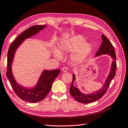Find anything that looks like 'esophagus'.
<instances>
[{
  "mask_svg": "<svg viewBox=\"0 0 128 128\" xmlns=\"http://www.w3.org/2000/svg\"><path fill=\"white\" fill-rule=\"evenodd\" d=\"M62 71L63 72H66L68 71V68H66V67H64V68H62Z\"/></svg>",
  "mask_w": 128,
  "mask_h": 128,
  "instance_id": "obj_1",
  "label": "esophagus"
}]
</instances>
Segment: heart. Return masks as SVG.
Instances as JSON below:
<instances>
[{"label": "heart", "mask_w": 128, "mask_h": 128, "mask_svg": "<svg viewBox=\"0 0 128 128\" xmlns=\"http://www.w3.org/2000/svg\"><path fill=\"white\" fill-rule=\"evenodd\" d=\"M86 41V38L82 35H75L62 40L59 43V50L56 48L53 49V56L60 60L61 53H70L75 51L72 55L71 60L76 64L82 63L90 56L93 50L92 44Z\"/></svg>", "instance_id": "1"}]
</instances>
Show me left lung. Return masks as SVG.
<instances>
[{
    "label": "left lung",
    "mask_w": 128,
    "mask_h": 128,
    "mask_svg": "<svg viewBox=\"0 0 128 128\" xmlns=\"http://www.w3.org/2000/svg\"><path fill=\"white\" fill-rule=\"evenodd\" d=\"M102 41L95 55L96 57H97L101 55L106 54L110 55L112 57V62L110 72L102 88L91 94L82 93L78 88L74 86L73 84L76 80V77L75 74H73V80H72V85L70 88V92L72 96L76 100L82 104L92 102L102 98L107 91L111 80L114 78L116 75V54L114 46L104 35L102 34Z\"/></svg>",
    "instance_id": "8db88e82"
}]
</instances>
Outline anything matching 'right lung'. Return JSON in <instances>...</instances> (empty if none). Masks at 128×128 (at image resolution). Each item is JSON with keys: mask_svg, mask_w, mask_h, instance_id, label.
<instances>
[{"mask_svg": "<svg viewBox=\"0 0 128 128\" xmlns=\"http://www.w3.org/2000/svg\"><path fill=\"white\" fill-rule=\"evenodd\" d=\"M46 25H35L24 31L11 44L7 56V76L14 92L20 98L29 102L34 103L42 100L51 90L53 82L60 73V70H44L38 78L36 85L33 87H26L18 84L12 72V65L16 50L26 39L34 36L44 29Z\"/></svg>", "mask_w": 128, "mask_h": 128, "instance_id": "obj_1", "label": "right lung"}]
</instances>
